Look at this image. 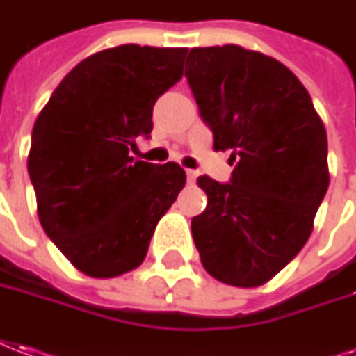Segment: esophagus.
Here are the masks:
<instances>
[{
	"instance_id": "obj_1",
	"label": "esophagus",
	"mask_w": 356,
	"mask_h": 356,
	"mask_svg": "<svg viewBox=\"0 0 356 356\" xmlns=\"http://www.w3.org/2000/svg\"><path fill=\"white\" fill-rule=\"evenodd\" d=\"M186 178H188V182H190V184L195 182V178H197V172H195V170H186Z\"/></svg>"
}]
</instances>
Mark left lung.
I'll list each match as a JSON object with an SVG mask.
<instances>
[{"mask_svg":"<svg viewBox=\"0 0 356 356\" xmlns=\"http://www.w3.org/2000/svg\"><path fill=\"white\" fill-rule=\"evenodd\" d=\"M186 79L230 151V182L200 176L207 207L192 219L203 267L220 283L259 286L302 250L330 186L327 136L305 85L281 61L234 44L192 48Z\"/></svg>","mask_w":356,"mask_h":356,"instance_id":"left-lung-1","label":"left lung"}]
</instances>
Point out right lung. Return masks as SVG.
I'll use <instances>...</instances> for the list:
<instances>
[{
    "mask_svg": "<svg viewBox=\"0 0 356 356\" xmlns=\"http://www.w3.org/2000/svg\"><path fill=\"white\" fill-rule=\"evenodd\" d=\"M186 51L139 44L97 51L63 77L34 122L26 166L38 219L85 275L141 266L186 184L180 164L129 154L153 131L156 99L182 79Z\"/></svg>",
    "mask_w": 356,
    "mask_h": 356,
    "instance_id": "add662e5",
    "label": "right lung"
}]
</instances>
